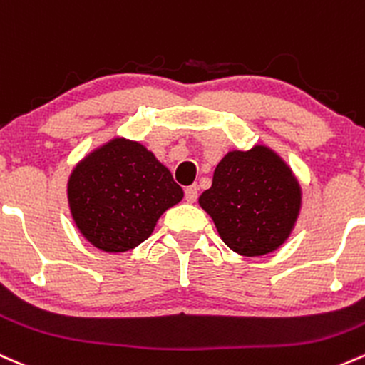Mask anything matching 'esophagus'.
<instances>
[{
	"instance_id": "34e87169",
	"label": "esophagus",
	"mask_w": 365,
	"mask_h": 365,
	"mask_svg": "<svg viewBox=\"0 0 365 365\" xmlns=\"http://www.w3.org/2000/svg\"><path fill=\"white\" fill-rule=\"evenodd\" d=\"M199 197V189L197 185H190L185 189V201L187 202H195Z\"/></svg>"
}]
</instances>
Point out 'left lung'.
Listing matches in <instances>:
<instances>
[{
	"instance_id": "1",
	"label": "left lung",
	"mask_w": 365,
	"mask_h": 365,
	"mask_svg": "<svg viewBox=\"0 0 365 365\" xmlns=\"http://www.w3.org/2000/svg\"><path fill=\"white\" fill-rule=\"evenodd\" d=\"M302 202L296 178L267 147L228 152L199 204L235 253L262 256L277 250L293 228Z\"/></svg>"
}]
</instances>
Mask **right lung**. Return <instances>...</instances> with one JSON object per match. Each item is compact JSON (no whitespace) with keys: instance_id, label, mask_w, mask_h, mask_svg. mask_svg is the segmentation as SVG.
I'll return each mask as SVG.
<instances>
[{"instance_id":"obj_1","label":"right lung","mask_w":365,"mask_h":365,"mask_svg":"<svg viewBox=\"0 0 365 365\" xmlns=\"http://www.w3.org/2000/svg\"><path fill=\"white\" fill-rule=\"evenodd\" d=\"M183 190L154 154L114 138L83 159L69 178V204L81 234L98 250L123 253L142 244Z\"/></svg>"}]
</instances>
